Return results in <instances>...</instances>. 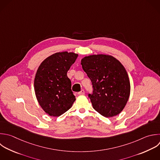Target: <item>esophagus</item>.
<instances>
[{
    "label": "esophagus",
    "instance_id": "1",
    "mask_svg": "<svg viewBox=\"0 0 160 160\" xmlns=\"http://www.w3.org/2000/svg\"><path fill=\"white\" fill-rule=\"evenodd\" d=\"M84 94H85V92L83 89H82L81 91L78 92V94H79V95H84Z\"/></svg>",
    "mask_w": 160,
    "mask_h": 160
}]
</instances>
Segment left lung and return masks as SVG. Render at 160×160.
<instances>
[{
    "label": "left lung",
    "mask_w": 160,
    "mask_h": 160,
    "mask_svg": "<svg viewBox=\"0 0 160 160\" xmlns=\"http://www.w3.org/2000/svg\"><path fill=\"white\" fill-rule=\"evenodd\" d=\"M83 70L92 82V94L88 96L93 108L110 118L119 114L130 95V82L122 64L109 55L97 54L81 59Z\"/></svg>",
    "instance_id": "obj_1"
}]
</instances>
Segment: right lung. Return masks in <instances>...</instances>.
I'll use <instances>...</instances> for the list:
<instances>
[{
  "instance_id": "right-lung-1",
  "label": "right lung",
  "mask_w": 160,
  "mask_h": 160,
  "mask_svg": "<svg viewBox=\"0 0 160 160\" xmlns=\"http://www.w3.org/2000/svg\"><path fill=\"white\" fill-rule=\"evenodd\" d=\"M78 54L56 52L44 59L34 79V90L42 109L51 116H59L72 106L76 100L67 72L74 63Z\"/></svg>"
}]
</instances>
